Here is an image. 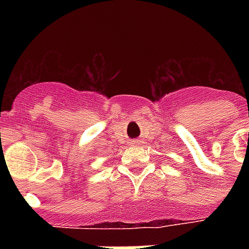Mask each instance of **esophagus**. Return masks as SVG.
Masks as SVG:
<instances>
[{
	"label": "esophagus",
	"instance_id": "obj_1",
	"mask_svg": "<svg viewBox=\"0 0 249 249\" xmlns=\"http://www.w3.org/2000/svg\"><path fill=\"white\" fill-rule=\"evenodd\" d=\"M130 144H133V146H137V144H140V140H132V141H130Z\"/></svg>",
	"mask_w": 249,
	"mask_h": 249
}]
</instances>
